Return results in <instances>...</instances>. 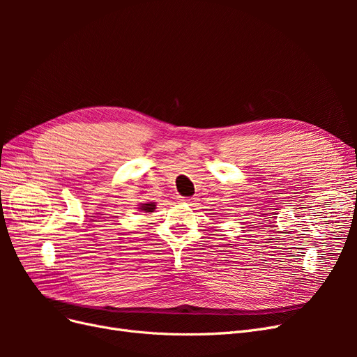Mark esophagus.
Segmentation results:
<instances>
[{"label":"esophagus","mask_w":357,"mask_h":357,"mask_svg":"<svg viewBox=\"0 0 357 357\" xmlns=\"http://www.w3.org/2000/svg\"><path fill=\"white\" fill-rule=\"evenodd\" d=\"M180 201H181L183 204H192L193 201H195V198H183V197H181Z\"/></svg>","instance_id":"esophagus-1"}]
</instances>
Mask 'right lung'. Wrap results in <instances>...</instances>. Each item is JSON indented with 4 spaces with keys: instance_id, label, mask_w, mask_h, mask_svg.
I'll return each instance as SVG.
<instances>
[{
    "instance_id": "obj_1",
    "label": "right lung",
    "mask_w": 357,
    "mask_h": 357,
    "mask_svg": "<svg viewBox=\"0 0 357 357\" xmlns=\"http://www.w3.org/2000/svg\"><path fill=\"white\" fill-rule=\"evenodd\" d=\"M155 208H156V202H152V201L138 205V211H143V213H153Z\"/></svg>"
}]
</instances>
